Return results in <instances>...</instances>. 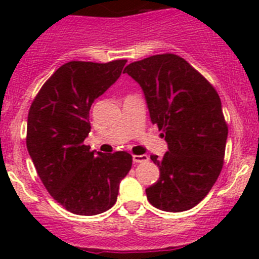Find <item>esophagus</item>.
<instances>
[{
    "label": "esophagus",
    "instance_id": "esophagus-1",
    "mask_svg": "<svg viewBox=\"0 0 259 259\" xmlns=\"http://www.w3.org/2000/svg\"><path fill=\"white\" fill-rule=\"evenodd\" d=\"M132 159H134L135 163H143V162H148L149 161V157L146 154H141V155H134L132 157Z\"/></svg>",
    "mask_w": 259,
    "mask_h": 259
}]
</instances>
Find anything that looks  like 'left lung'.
Listing matches in <instances>:
<instances>
[{
  "label": "left lung",
  "instance_id": "8db88e82",
  "mask_svg": "<svg viewBox=\"0 0 259 259\" xmlns=\"http://www.w3.org/2000/svg\"><path fill=\"white\" fill-rule=\"evenodd\" d=\"M143 89L150 120L163 130L168 150L152 155L159 179L146 188L153 206L171 212L196 206L223 166L228 128L218 93L198 71L175 54H158L123 71Z\"/></svg>",
  "mask_w": 259,
  "mask_h": 259
}]
</instances>
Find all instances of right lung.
Instances as JSON below:
<instances>
[{"mask_svg": "<svg viewBox=\"0 0 259 259\" xmlns=\"http://www.w3.org/2000/svg\"><path fill=\"white\" fill-rule=\"evenodd\" d=\"M125 62L65 63L29 109L27 149L32 162L52 197L74 214L97 215L113 207L119 184L131 170L127 152L105 154L84 145L91 106L118 80Z\"/></svg>", "mask_w": 259, "mask_h": 259, "instance_id": "1", "label": "right lung"}]
</instances>
